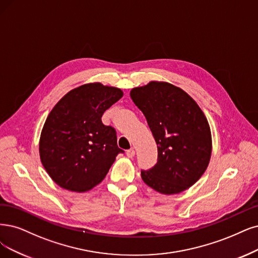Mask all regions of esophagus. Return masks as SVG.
<instances>
[{
	"label": "esophagus",
	"instance_id": "obj_1",
	"mask_svg": "<svg viewBox=\"0 0 258 258\" xmlns=\"http://www.w3.org/2000/svg\"><path fill=\"white\" fill-rule=\"evenodd\" d=\"M126 156L128 157V158H133L135 156V150L134 149H130V150H127L126 151Z\"/></svg>",
	"mask_w": 258,
	"mask_h": 258
}]
</instances>
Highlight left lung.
<instances>
[{
    "label": "left lung",
    "instance_id": "8db88e82",
    "mask_svg": "<svg viewBox=\"0 0 258 258\" xmlns=\"http://www.w3.org/2000/svg\"><path fill=\"white\" fill-rule=\"evenodd\" d=\"M130 94L145 114L158 151L156 165L141 171L142 180L163 195L191 187L212 155L211 127L202 109L187 92L166 82H150Z\"/></svg>",
    "mask_w": 258,
    "mask_h": 258
}]
</instances>
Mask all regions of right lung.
<instances>
[{"instance_id":"right-lung-1","label":"right lung","mask_w":258,"mask_h":258,"mask_svg":"<svg viewBox=\"0 0 258 258\" xmlns=\"http://www.w3.org/2000/svg\"><path fill=\"white\" fill-rule=\"evenodd\" d=\"M123 91L90 83L69 91L47 116L39 140L41 163L63 189L85 192L100 184L123 150L116 131L102 123L104 111Z\"/></svg>"}]
</instances>
